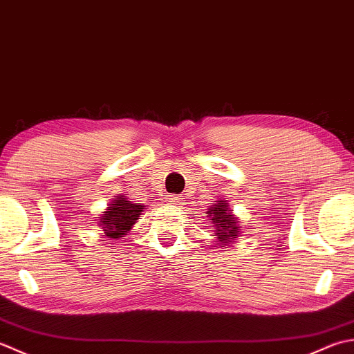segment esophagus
Masks as SVG:
<instances>
[{
	"mask_svg": "<svg viewBox=\"0 0 354 354\" xmlns=\"http://www.w3.org/2000/svg\"><path fill=\"white\" fill-rule=\"evenodd\" d=\"M168 201H169L171 205H182L183 198L180 197V196H169V197H168Z\"/></svg>",
	"mask_w": 354,
	"mask_h": 354,
	"instance_id": "34e87169",
	"label": "esophagus"
}]
</instances>
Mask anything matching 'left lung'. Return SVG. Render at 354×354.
Masks as SVG:
<instances>
[{
    "instance_id": "1",
    "label": "left lung",
    "mask_w": 354,
    "mask_h": 354,
    "mask_svg": "<svg viewBox=\"0 0 354 354\" xmlns=\"http://www.w3.org/2000/svg\"><path fill=\"white\" fill-rule=\"evenodd\" d=\"M209 220L214 225V232L217 235V240L221 248L227 246V244L234 243L235 238L240 234L241 225L236 221L234 214L229 211V203L225 200H218L212 203V206L207 209Z\"/></svg>"
}]
</instances>
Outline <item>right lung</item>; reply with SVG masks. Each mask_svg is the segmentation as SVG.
<instances>
[{"instance_id":"obj_1","label":"right lung","mask_w":354,"mask_h":354,"mask_svg":"<svg viewBox=\"0 0 354 354\" xmlns=\"http://www.w3.org/2000/svg\"><path fill=\"white\" fill-rule=\"evenodd\" d=\"M143 209L145 205L128 201L127 196H116L99 217L97 225L104 230V236L116 240V238L125 236L128 230H131Z\"/></svg>"}]
</instances>
